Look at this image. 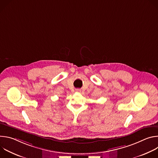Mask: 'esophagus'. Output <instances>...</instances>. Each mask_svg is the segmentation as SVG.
<instances>
[{
  "mask_svg": "<svg viewBox=\"0 0 158 158\" xmlns=\"http://www.w3.org/2000/svg\"><path fill=\"white\" fill-rule=\"evenodd\" d=\"M76 91L77 93H80V92L81 91V90L80 89H76Z\"/></svg>",
  "mask_w": 158,
  "mask_h": 158,
  "instance_id": "1",
  "label": "esophagus"
}]
</instances>
